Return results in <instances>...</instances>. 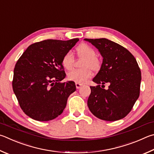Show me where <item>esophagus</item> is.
I'll list each match as a JSON object with an SVG mask.
<instances>
[{
  "label": "esophagus",
  "instance_id": "34e87169",
  "mask_svg": "<svg viewBox=\"0 0 154 154\" xmlns=\"http://www.w3.org/2000/svg\"><path fill=\"white\" fill-rule=\"evenodd\" d=\"M75 85H76L77 89H79L83 85L82 84V83H75Z\"/></svg>",
  "mask_w": 154,
  "mask_h": 154
}]
</instances>
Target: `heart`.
Instances as JSON below:
<instances>
[{
  "mask_svg": "<svg viewBox=\"0 0 154 154\" xmlns=\"http://www.w3.org/2000/svg\"><path fill=\"white\" fill-rule=\"evenodd\" d=\"M79 57L84 58L82 69H74L70 71L68 79L76 83H84L93 75L91 69L97 71L100 67V61L97 58L96 51L87 44H82L76 49ZM74 57L71 52H67L62 58V65L66 70H71L73 65Z\"/></svg>",
  "mask_w": 154,
  "mask_h": 154,
  "instance_id": "heart-1",
  "label": "heart"
}]
</instances>
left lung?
I'll return each instance as SVG.
<instances>
[{
  "mask_svg": "<svg viewBox=\"0 0 154 154\" xmlns=\"http://www.w3.org/2000/svg\"><path fill=\"white\" fill-rule=\"evenodd\" d=\"M84 40L96 47L103 57L100 71L93 79L97 85L90 86L89 110L106 121L123 119L139 96L141 73L136 59L123 46L106 38ZM106 82L110 85L109 89L102 88Z\"/></svg>",
  "mask_w": 154,
  "mask_h": 154,
  "instance_id": "8db88e82",
  "label": "left lung"
}]
</instances>
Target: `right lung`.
<instances>
[{"instance_id": "add662e5", "label": "right lung", "mask_w": 154, "mask_h": 154, "mask_svg": "<svg viewBox=\"0 0 154 154\" xmlns=\"http://www.w3.org/2000/svg\"><path fill=\"white\" fill-rule=\"evenodd\" d=\"M79 39L47 40L26 49L17 62L13 89L25 114L38 121H48L63 113L67 99L76 90L66 77L62 58Z\"/></svg>"}]
</instances>
